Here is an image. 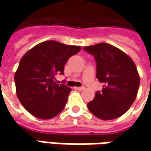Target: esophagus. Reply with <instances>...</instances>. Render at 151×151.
I'll return each instance as SVG.
<instances>
[{"mask_svg": "<svg viewBox=\"0 0 151 151\" xmlns=\"http://www.w3.org/2000/svg\"><path fill=\"white\" fill-rule=\"evenodd\" d=\"M76 89L78 91H83L85 89L84 86H81V87H76Z\"/></svg>", "mask_w": 151, "mask_h": 151, "instance_id": "obj_1", "label": "esophagus"}]
</instances>
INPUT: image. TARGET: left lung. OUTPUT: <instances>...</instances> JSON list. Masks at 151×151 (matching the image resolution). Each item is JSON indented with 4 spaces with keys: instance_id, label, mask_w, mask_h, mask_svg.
Returning <instances> with one entry per match:
<instances>
[{
    "instance_id": "8db88e82",
    "label": "left lung",
    "mask_w": 151,
    "mask_h": 151,
    "mask_svg": "<svg viewBox=\"0 0 151 151\" xmlns=\"http://www.w3.org/2000/svg\"><path fill=\"white\" fill-rule=\"evenodd\" d=\"M94 55L96 77L103 84L94 99L88 102L91 113L102 120L114 119L124 114L135 100L140 79L134 62L122 50L106 43L84 47Z\"/></svg>"
}]
</instances>
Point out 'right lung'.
<instances>
[{"label": "right lung", "instance_id": "1", "mask_svg": "<svg viewBox=\"0 0 151 151\" xmlns=\"http://www.w3.org/2000/svg\"><path fill=\"white\" fill-rule=\"evenodd\" d=\"M80 46L50 40L37 44L21 59L15 73L17 96L34 117L50 119L65 107L71 89L55 82V76L64 75L65 65Z\"/></svg>", "mask_w": 151, "mask_h": 151}]
</instances>
